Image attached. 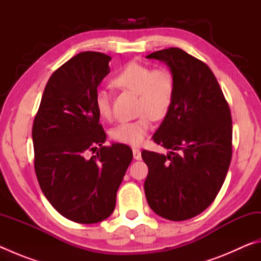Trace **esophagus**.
Returning a JSON list of instances; mask_svg holds the SVG:
<instances>
[{"label":"esophagus","mask_w":261,"mask_h":261,"mask_svg":"<svg viewBox=\"0 0 261 261\" xmlns=\"http://www.w3.org/2000/svg\"><path fill=\"white\" fill-rule=\"evenodd\" d=\"M132 153H134V158L136 159V160H140L141 152H140L139 148H134V149H132Z\"/></svg>","instance_id":"obj_1"}]
</instances>
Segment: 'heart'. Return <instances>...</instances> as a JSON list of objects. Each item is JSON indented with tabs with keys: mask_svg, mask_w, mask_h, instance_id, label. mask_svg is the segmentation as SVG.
Instances as JSON below:
<instances>
[{
	"mask_svg": "<svg viewBox=\"0 0 261 261\" xmlns=\"http://www.w3.org/2000/svg\"><path fill=\"white\" fill-rule=\"evenodd\" d=\"M115 86L138 94V112L140 116L134 121L122 122L115 126L112 137L122 144L138 146L143 144L152 130V120L162 118L173 102L175 81L167 69L153 70L139 62H129L114 77ZM95 109L102 118L112 116L110 96L106 90L95 94Z\"/></svg>",
	"mask_w": 261,
	"mask_h": 261,
	"instance_id": "heart-1",
	"label": "heart"
}]
</instances>
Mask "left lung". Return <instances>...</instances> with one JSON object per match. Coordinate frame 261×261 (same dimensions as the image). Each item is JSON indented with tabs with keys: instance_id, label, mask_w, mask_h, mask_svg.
Listing matches in <instances>:
<instances>
[{
	"instance_id": "obj_1",
	"label": "left lung",
	"mask_w": 261,
	"mask_h": 261,
	"mask_svg": "<svg viewBox=\"0 0 261 261\" xmlns=\"http://www.w3.org/2000/svg\"><path fill=\"white\" fill-rule=\"evenodd\" d=\"M146 59L167 64L175 93L152 137L169 152H141L148 167L145 194L154 213L171 221L188 220L213 202L226 179L231 161L230 109L204 62L174 47Z\"/></svg>"
}]
</instances>
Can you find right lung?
Segmentation results:
<instances>
[{
  "label": "right lung",
  "instance_id": "1",
  "mask_svg": "<svg viewBox=\"0 0 261 261\" xmlns=\"http://www.w3.org/2000/svg\"><path fill=\"white\" fill-rule=\"evenodd\" d=\"M110 60L102 53L84 51L65 62L48 81L33 122L39 185L61 215L78 223L110 216L132 161L126 145L102 146L107 136L99 123L95 94L110 71ZM96 149L88 158V152Z\"/></svg>",
  "mask_w": 261,
  "mask_h": 261
}]
</instances>
